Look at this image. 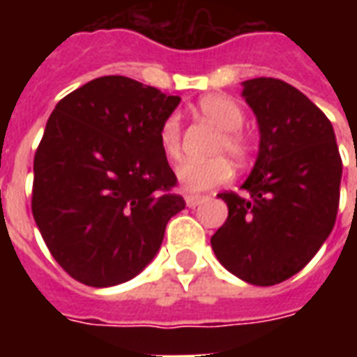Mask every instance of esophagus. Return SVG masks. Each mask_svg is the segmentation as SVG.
<instances>
[{
	"instance_id": "esophagus-1",
	"label": "esophagus",
	"mask_w": 357,
	"mask_h": 357,
	"mask_svg": "<svg viewBox=\"0 0 357 357\" xmlns=\"http://www.w3.org/2000/svg\"><path fill=\"white\" fill-rule=\"evenodd\" d=\"M202 201L201 195H185V204L189 208H195V206H199Z\"/></svg>"
}]
</instances>
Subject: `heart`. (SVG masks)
Wrapping results in <instances>:
<instances>
[{
    "label": "heart",
    "mask_w": 357,
    "mask_h": 357,
    "mask_svg": "<svg viewBox=\"0 0 357 357\" xmlns=\"http://www.w3.org/2000/svg\"><path fill=\"white\" fill-rule=\"evenodd\" d=\"M199 110L218 130H222L220 137L214 143L212 155H227L237 166L247 164L255 155V141L248 133L241 130L245 122V112L239 107V102L227 95H206L199 101ZM158 141L164 155L172 160H178L181 155V122L178 114L164 118L158 130ZM231 162L225 156H214L202 162L189 160L179 164L176 170L179 185L191 193L224 185L231 179Z\"/></svg>",
    "instance_id": "1"
}]
</instances>
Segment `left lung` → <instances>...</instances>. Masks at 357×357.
<instances>
[{
  "label": "left lung",
  "mask_w": 357,
  "mask_h": 357,
  "mask_svg": "<svg viewBox=\"0 0 357 357\" xmlns=\"http://www.w3.org/2000/svg\"><path fill=\"white\" fill-rule=\"evenodd\" d=\"M243 97L258 120V158L247 195H218L229 214L210 243L233 275L269 287L298 273L333 231L342 160L329 118L291 84L247 80Z\"/></svg>",
  "instance_id": "8db88e82"
}]
</instances>
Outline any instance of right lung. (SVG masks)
<instances>
[{
    "instance_id": "obj_1",
    "label": "right lung",
    "mask_w": 357,
    "mask_h": 357,
    "mask_svg": "<svg viewBox=\"0 0 357 357\" xmlns=\"http://www.w3.org/2000/svg\"><path fill=\"white\" fill-rule=\"evenodd\" d=\"M178 95L126 76L74 89L51 112L34 156L32 214L53 258L89 287L141 273L185 208L158 130Z\"/></svg>"
}]
</instances>
